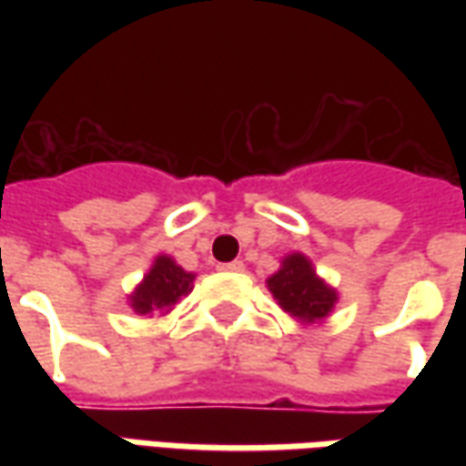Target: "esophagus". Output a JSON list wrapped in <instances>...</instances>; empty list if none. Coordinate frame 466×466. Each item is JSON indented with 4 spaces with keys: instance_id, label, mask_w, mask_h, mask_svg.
Here are the masks:
<instances>
[{
    "instance_id": "1",
    "label": "esophagus",
    "mask_w": 466,
    "mask_h": 466,
    "mask_svg": "<svg viewBox=\"0 0 466 466\" xmlns=\"http://www.w3.org/2000/svg\"><path fill=\"white\" fill-rule=\"evenodd\" d=\"M219 272H244V262H239V259H234V262H224L217 267Z\"/></svg>"
}]
</instances>
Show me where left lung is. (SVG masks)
Here are the masks:
<instances>
[{"instance_id": "8db88e82", "label": "left lung", "mask_w": 466, "mask_h": 466, "mask_svg": "<svg viewBox=\"0 0 466 466\" xmlns=\"http://www.w3.org/2000/svg\"><path fill=\"white\" fill-rule=\"evenodd\" d=\"M267 289L274 302L299 324H322L339 302V292L314 269L312 259L302 252L282 257L279 269L267 277Z\"/></svg>"}]
</instances>
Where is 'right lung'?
<instances>
[{
    "instance_id": "1",
    "label": "right lung",
    "mask_w": 466,
    "mask_h": 466,
    "mask_svg": "<svg viewBox=\"0 0 466 466\" xmlns=\"http://www.w3.org/2000/svg\"><path fill=\"white\" fill-rule=\"evenodd\" d=\"M194 272H187L169 254H157L152 267L147 269L144 279L127 294V302L134 314L154 317L157 312H169L174 304L182 302V297L192 292Z\"/></svg>"
}]
</instances>
